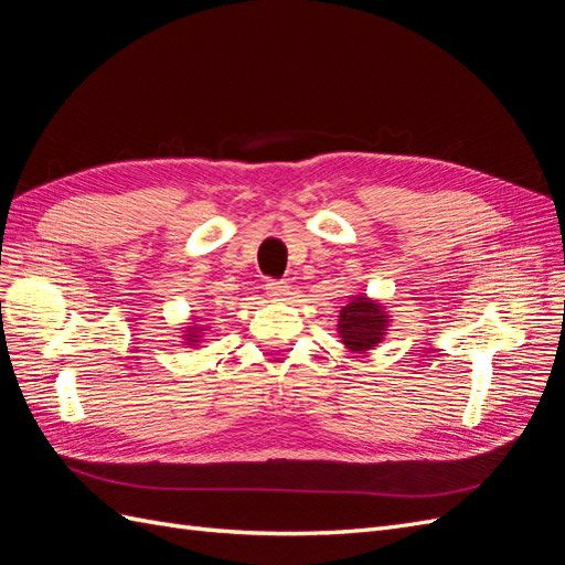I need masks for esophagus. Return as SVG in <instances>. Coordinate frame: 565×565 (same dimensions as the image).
I'll return each mask as SVG.
<instances>
[{"label": "esophagus", "mask_w": 565, "mask_h": 565, "mask_svg": "<svg viewBox=\"0 0 565 565\" xmlns=\"http://www.w3.org/2000/svg\"><path fill=\"white\" fill-rule=\"evenodd\" d=\"M266 292H268L270 299L285 301L287 295H289V285H287V282H278V280H268V282H266Z\"/></svg>", "instance_id": "esophagus-1"}]
</instances>
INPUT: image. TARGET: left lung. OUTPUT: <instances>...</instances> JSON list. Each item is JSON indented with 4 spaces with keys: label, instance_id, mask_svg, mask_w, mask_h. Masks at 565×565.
Wrapping results in <instances>:
<instances>
[{
    "label": "left lung",
    "instance_id": "1",
    "mask_svg": "<svg viewBox=\"0 0 565 565\" xmlns=\"http://www.w3.org/2000/svg\"><path fill=\"white\" fill-rule=\"evenodd\" d=\"M391 313L380 299L367 295H353L351 301L339 311L337 332L341 344L353 353H367L380 347L388 334Z\"/></svg>",
    "mask_w": 565,
    "mask_h": 565
}]
</instances>
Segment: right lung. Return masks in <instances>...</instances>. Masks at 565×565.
Returning a JSON list of instances; mask_svg holds the SVG:
<instances>
[{
	"mask_svg": "<svg viewBox=\"0 0 565 565\" xmlns=\"http://www.w3.org/2000/svg\"><path fill=\"white\" fill-rule=\"evenodd\" d=\"M204 332H207V328H204V324H200V320L198 318H191V322L185 324V328L181 330V339H183V344H185V349H195V347H200L202 344V337H204Z\"/></svg>",
	"mask_w": 565,
	"mask_h": 565,
	"instance_id": "add662e5",
	"label": "right lung"
}]
</instances>
